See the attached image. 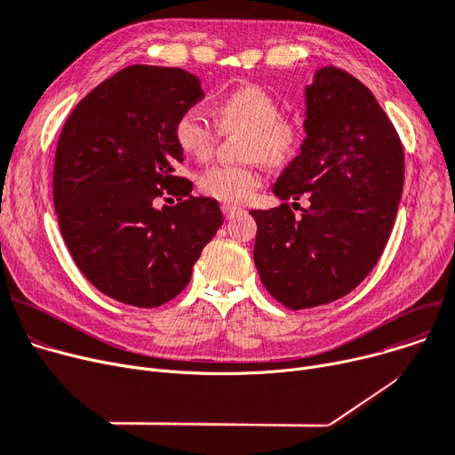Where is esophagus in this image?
Masks as SVG:
<instances>
[{
	"instance_id": "34e87169",
	"label": "esophagus",
	"mask_w": 455,
	"mask_h": 455,
	"mask_svg": "<svg viewBox=\"0 0 455 455\" xmlns=\"http://www.w3.org/2000/svg\"><path fill=\"white\" fill-rule=\"evenodd\" d=\"M221 210H223V215L227 220H232L234 215H237V213H242L243 212V208H240V206H234V204H223L221 206Z\"/></svg>"
}]
</instances>
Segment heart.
Instances as JSON below:
<instances>
[{
	"instance_id": "1",
	"label": "heart",
	"mask_w": 455,
	"mask_h": 455,
	"mask_svg": "<svg viewBox=\"0 0 455 455\" xmlns=\"http://www.w3.org/2000/svg\"><path fill=\"white\" fill-rule=\"evenodd\" d=\"M213 114L223 132L243 131L242 158H252L240 165H212L199 175L203 194L225 203H243L252 197L264 175L259 160L282 164L295 153L300 129L291 117L280 114V105L264 88L237 86L215 101ZM173 136L179 149L196 160H206L215 143V131L196 108L184 110L175 122Z\"/></svg>"
}]
</instances>
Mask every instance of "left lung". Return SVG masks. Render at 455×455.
<instances>
[{
    "label": "left lung",
    "mask_w": 455,
    "mask_h": 455,
    "mask_svg": "<svg viewBox=\"0 0 455 455\" xmlns=\"http://www.w3.org/2000/svg\"><path fill=\"white\" fill-rule=\"evenodd\" d=\"M304 95L306 138L273 184L282 204L251 212L259 280L293 309L338 300L372 271L403 188L400 138L363 83L324 66ZM300 196L308 206L295 219L284 201Z\"/></svg>",
    "instance_id": "1"
}]
</instances>
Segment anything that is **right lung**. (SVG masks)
<instances>
[{
	"mask_svg": "<svg viewBox=\"0 0 455 455\" xmlns=\"http://www.w3.org/2000/svg\"><path fill=\"white\" fill-rule=\"evenodd\" d=\"M204 98L180 68L134 64L95 86L62 127L53 203L81 273L110 299L156 307L177 297L223 225L215 199L177 177L173 127ZM165 196L180 204L156 208Z\"/></svg>",
	"mask_w": 455,
	"mask_h": 455,
	"instance_id": "obj_1",
	"label": "right lung"
}]
</instances>
